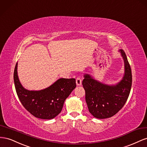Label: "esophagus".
I'll return each mask as SVG.
<instances>
[{
	"instance_id": "34e87169",
	"label": "esophagus",
	"mask_w": 147,
	"mask_h": 147,
	"mask_svg": "<svg viewBox=\"0 0 147 147\" xmlns=\"http://www.w3.org/2000/svg\"><path fill=\"white\" fill-rule=\"evenodd\" d=\"M76 82L77 86H81V84H82V80H81V79L80 78V77H78V78H76Z\"/></svg>"
}]
</instances>
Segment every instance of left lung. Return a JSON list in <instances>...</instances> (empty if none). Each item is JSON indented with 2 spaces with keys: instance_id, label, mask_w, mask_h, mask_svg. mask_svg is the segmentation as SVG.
I'll return each instance as SVG.
<instances>
[{
  "instance_id": "8db88e82",
  "label": "left lung",
  "mask_w": 147,
  "mask_h": 147,
  "mask_svg": "<svg viewBox=\"0 0 147 147\" xmlns=\"http://www.w3.org/2000/svg\"><path fill=\"white\" fill-rule=\"evenodd\" d=\"M124 62V75L116 85H107L84 75L82 86L89 112L95 118L105 119L114 116L126 102L132 86V71L124 50H119Z\"/></svg>"
}]
</instances>
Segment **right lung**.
<instances>
[{
    "instance_id": "1",
    "label": "right lung",
    "mask_w": 147,
    "mask_h": 147,
    "mask_svg": "<svg viewBox=\"0 0 147 147\" xmlns=\"http://www.w3.org/2000/svg\"><path fill=\"white\" fill-rule=\"evenodd\" d=\"M17 67L16 63L14 83L16 94L24 108L37 118L50 119L56 117L61 112L66 98L76 88V79L60 78L45 89L28 90L21 84Z\"/></svg>"
}]
</instances>
